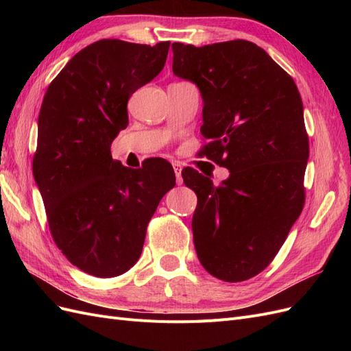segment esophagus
<instances>
[{"label": "esophagus", "mask_w": 351, "mask_h": 351, "mask_svg": "<svg viewBox=\"0 0 351 351\" xmlns=\"http://www.w3.org/2000/svg\"><path fill=\"white\" fill-rule=\"evenodd\" d=\"M173 168H174V173H176V180H177V184H183V178H182V165H180L178 162H174L173 164Z\"/></svg>", "instance_id": "1"}]
</instances>
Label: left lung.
I'll return each instance as SVG.
<instances>
[{
	"instance_id": "left-lung-1",
	"label": "left lung",
	"mask_w": 351,
	"mask_h": 351,
	"mask_svg": "<svg viewBox=\"0 0 351 351\" xmlns=\"http://www.w3.org/2000/svg\"><path fill=\"white\" fill-rule=\"evenodd\" d=\"M171 48L173 73L204 101L202 152L230 171L218 187L193 168L182 171L197 195V258L218 280H249L271 263L303 209L309 139L299 89L249 40Z\"/></svg>"
}]
</instances>
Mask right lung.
<instances>
[{
	"instance_id": "right-lung-1",
	"label": "right lung",
	"mask_w": 351,
	"mask_h": 351,
	"mask_svg": "<svg viewBox=\"0 0 351 351\" xmlns=\"http://www.w3.org/2000/svg\"><path fill=\"white\" fill-rule=\"evenodd\" d=\"M168 48L169 42H93L67 62L42 101L35 182L58 249L93 277L133 267L147 222L176 186L165 159L133 169L111 156L112 141L129 124L127 101L161 73Z\"/></svg>"
}]
</instances>
